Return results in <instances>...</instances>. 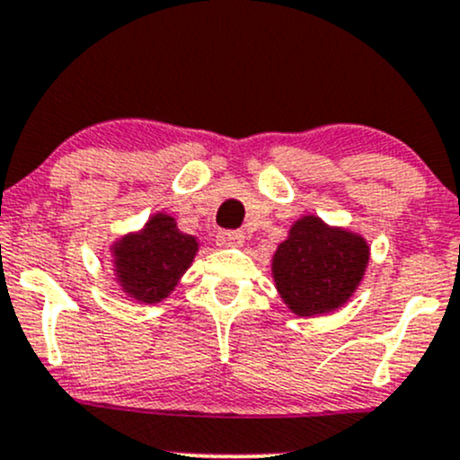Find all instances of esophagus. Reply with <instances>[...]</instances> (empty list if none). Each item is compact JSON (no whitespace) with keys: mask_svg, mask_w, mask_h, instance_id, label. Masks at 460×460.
<instances>
[{"mask_svg":"<svg viewBox=\"0 0 460 460\" xmlns=\"http://www.w3.org/2000/svg\"><path fill=\"white\" fill-rule=\"evenodd\" d=\"M243 232L241 230H221L217 232V245L219 248H236V245H243Z\"/></svg>","mask_w":460,"mask_h":460,"instance_id":"1","label":"esophagus"}]
</instances>
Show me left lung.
Returning a JSON list of instances; mask_svg holds the SVG:
<instances>
[{
  "instance_id": "left-lung-1",
  "label": "left lung",
  "mask_w": 460,
  "mask_h": 460,
  "mask_svg": "<svg viewBox=\"0 0 460 460\" xmlns=\"http://www.w3.org/2000/svg\"><path fill=\"white\" fill-rule=\"evenodd\" d=\"M364 236L333 228L320 217H300L271 259L280 298L296 315H320L342 307L362 283L368 265Z\"/></svg>"
}]
</instances>
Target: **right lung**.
I'll return each instance as SVG.
<instances>
[{"label": "right lung", "mask_w": 460, "mask_h": 460, "mask_svg": "<svg viewBox=\"0 0 460 460\" xmlns=\"http://www.w3.org/2000/svg\"><path fill=\"white\" fill-rule=\"evenodd\" d=\"M199 243L184 234L175 219L157 212L145 228L125 234L111 245L113 274L129 298L153 305L169 298L181 274L190 268Z\"/></svg>", "instance_id": "right-lung-1"}]
</instances>
